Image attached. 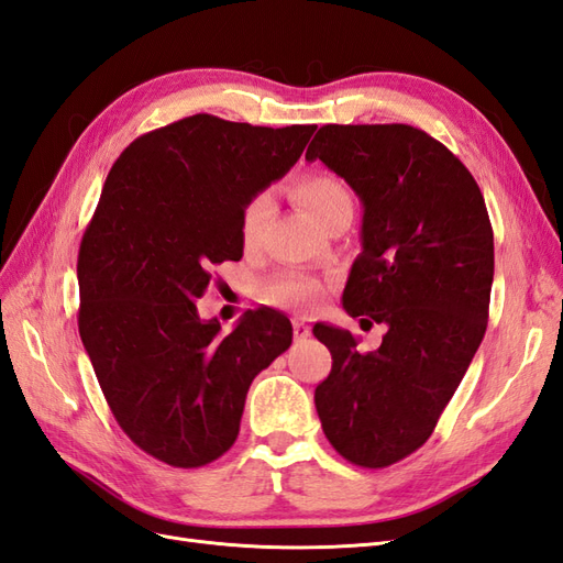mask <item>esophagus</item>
Listing matches in <instances>:
<instances>
[{
  "instance_id": "esophagus-1",
  "label": "esophagus",
  "mask_w": 563,
  "mask_h": 563,
  "mask_svg": "<svg viewBox=\"0 0 563 563\" xmlns=\"http://www.w3.org/2000/svg\"><path fill=\"white\" fill-rule=\"evenodd\" d=\"M292 333H295V340H305L311 335V328L305 319H295L292 321Z\"/></svg>"
}]
</instances>
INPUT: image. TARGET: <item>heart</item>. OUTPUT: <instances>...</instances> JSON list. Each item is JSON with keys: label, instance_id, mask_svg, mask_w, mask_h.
Wrapping results in <instances>:
<instances>
[{"label": "heart", "instance_id": "obj_1", "mask_svg": "<svg viewBox=\"0 0 563 563\" xmlns=\"http://www.w3.org/2000/svg\"><path fill=\"white\" fill-rule=\"evenodd\" d=\"M290 195L297 205L305 207L316 221L328 225L330 221L342 219L354 211V199L350 187L342 178L328 170H311L301 173L290 185ZM273 213V197L271 192H254L242 205L240 211V238L244 247H254L262 240L264 228ZM323 283L307 273H280L262 287L264 299L271 305L280 307H309L319 299Z\"/></svg>", "mask_w": 563, "mask_h": 563}]
</instances>
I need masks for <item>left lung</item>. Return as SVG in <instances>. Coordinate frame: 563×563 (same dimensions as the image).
Instances as JSON below:
<instances>
[{
	"mask_svg": "<svg viewBox=\"0 0 563 563\" xmlns=\"http://www.w3.org/2000/svg\"><path fill=\"white\" fill-rule=\"evenodd\" d=\"M307 158H321L364 205L362 254L342 307L387 325L380 347L364 354L350 330L313 325L333 354L316 411L338 454L385 468L432 435L481 347L495 276L493 225L468 168L413 125L330 123Z\"/></svg>",
	"mask_w": 563,
	"mask_h": 563,
	"instance_id": "obj_1",
	"label": "left lung"
}]
</instances>
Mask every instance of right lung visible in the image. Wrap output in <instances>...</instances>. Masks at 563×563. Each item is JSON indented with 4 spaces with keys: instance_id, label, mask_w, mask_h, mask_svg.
<instances>
[{
    "instance_id": "add662e5",
    "label": "right lung",
    "mask_w": 563,
    "mask_h": 563,
    "mask_svg": "<svg viewBox=\"0 0 563 563\" xmlns=\"http://www.w3.org/2000/svg\"><path fill=\"white\" fill-rule=\"evenodd\" d=\"M316 125L195 113L140 135L111 166L78 252V330L107 405L142 452L197 468L233 446L256 373L292 344L283 313L233 333L195 301L240 262V211L283 178Z\"/></svg>"
}]
</instances>
